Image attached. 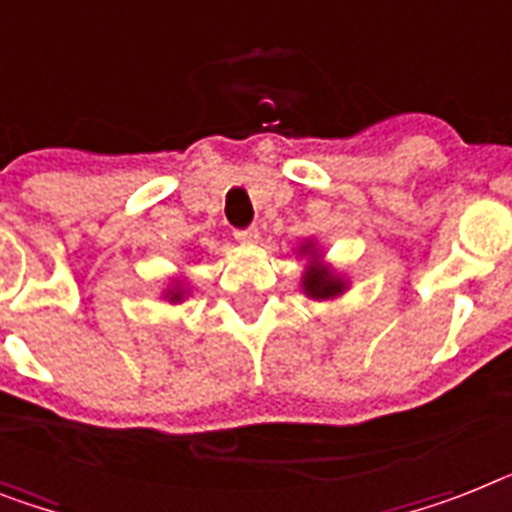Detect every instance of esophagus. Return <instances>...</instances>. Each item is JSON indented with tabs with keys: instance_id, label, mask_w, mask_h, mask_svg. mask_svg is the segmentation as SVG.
Segmentation results:
<instances>
[{
	"instance_id": "34e87169",
	"label": "esophagus",
	"mask_w": 512,
	"mask_h": 512,
	"mask_svg": "<svg viewBox=\"0 0 512 512\" xmlns=\"http://www.w3.org/2000/svg\"><path fill=\"white\" fill-rule=\"evenodd\" d=\"M234 236L242 244H255L257 239H260V231H257L255 226H249V228H242V231H234Z\"/></svg>"
}]
</instances>
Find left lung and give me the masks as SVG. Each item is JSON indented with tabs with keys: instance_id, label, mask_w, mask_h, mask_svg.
I'll use <instances>...</instances> for the list:
<instances>
[{
	"instance_id": "obj_1",
	"label": "left lung",
	"mask_w": 512,
	"mask_h": 512,
	"mask_svg": "<svg viewBox=\"0 0 512 512\" xmlns=\"http://www.w3.org/2000/svg\"><path fill=\"white\" fill-rule=\"evenodd\" d=\"M302 255L310 257V265L305 268V276H302V292L310 299H334L339 294H344L347 289V281L342 276H336L334 270L321 263V255H318V247L313 242L302 244L299 249Z\"/></svg>"
}]
</instances>
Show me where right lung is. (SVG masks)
<instances>
[{
  "mask_svg": "<svg viewBox=\"0 0 512 512\" xmlns=\"http://www.w3.org/2000/svg\"><path fill=\"white\" fill-rule=\"evenodd\" d=\"M184 294H186V289H181V284H176L173 289H168V294H165V297H168L170 302H181V299H184Z\"/></svg>",
  "mask_w": 512,
  "mask_h": 512,
  "instance_id": "obj_1",
  "label": "right lung"
}]
</instances>
